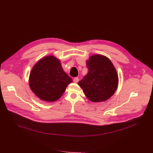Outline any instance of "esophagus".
<instances>
[{
    "label": "esophagus",
    "mask_w": 153,
    "mask_h": 153,
    "mask_svg": "<svg viewBox=\"0 0 153 153\" xmlns=\"http://www.w3.org/2000/svg\"><path fill=\"white\" fill-rule=\"evenodd\" d=\"M79 79L78 77H74L73 79L74 82H75V83H77L79 82Z\"/></svg>",
    "instance_id": "34e87169"
}]
</instances>
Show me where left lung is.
Masks as SVG:
<instances>
[{"label":"left lung","mask_w":153,"mask_h":153,"mask_svg":"<svg viewBox=\"0 0 153 153\" xmlns=\"http://www.w3.org/2000/svg\"><path fill=\"white\" fill-rule=\"evenodd\" d=\"M88 73L78 82L85 96L92 102L108 100L117 90L119 79L110 59L101 55L90 56L86 62Z\"/></svg>","instance_id":"left-lung-1"}]
</instances>
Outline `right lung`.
<instances>
[{"instance_id": "add662e5", "label": "right lung", "mask_w": 153, "mask_h": 153, "mask_svg": "<svg viewBox=\"0 0 153 153\" xmlns=\"http://www.w3.org/2000/svg\"><path fill=\"white\" fill-rule=\"evenodd\" d=\"M73 80L63 71L59 60L47 56L33 66L30 73V88L41 100L52 102L62 96Z\"/></svg>"}]
</instances>
